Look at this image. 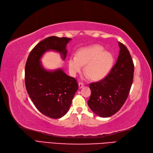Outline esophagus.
I'll return each mask as SVG.
<instances>
[{
    "label": "esophagus",
    "mask_w": 153,
    "mask_h": 153,
    "mask_svg": "<svg viewBox=\"0 0 153 153\" xmlns=\"http://www.w3.org/2000/svg\"><path fill=\"white\" fill-rule=\"evenodd\" d=\"M83 86H84V84H83V83H82V82H80V83H79V89H81V88H82Z\"/></svg>",
    "instance_id": "esophagus-1"
}]
</instances>
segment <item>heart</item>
<instances>
[{"mask_svg":"<svg viewBox=\"0 0 153 153\" xmlns=\"http://www.w3.org/2000/svg\"><path fill=\"white\" fill-rule=\"evenodd\" d=\"M113 64V57L109 52L105 51L100 45H94L80 49L77 55L69 58L68 66L70 74L76 76L85 65L86 76L93 79L103 78L109 72Z\"/></svg>","mask_w":153,"mask_h":153,"instance_id":"b5f03b06","label":"heart"}]
</instances>
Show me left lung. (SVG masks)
Masks as SVG:
<instances>
[{
	"label": "left lung",
	"mask_w": 153,
	"mask_h": 153,
	"mask_svg": "<svg viewBox=\"0 0 153 153\" xmlns=\"http://www.w3.org/2000/svg\"><path fill=\"white\" fill-rule=\"evenodd\" d=\"M120 48L116 64L103 79L89 84L91 96L88 106L101 117H109L123 105L133 83L134 64L127 47L119 42Z\"/></svg>",
	"instance_id": "obj_1"
}]
</instances>
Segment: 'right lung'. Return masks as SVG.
Masks as SVG:
<instances>
[{"mask_svg":"<svg viewBox=\"0 0 153 153\" xmlns=\"http://www.w3.org/2000/svg\"><path fill=\"white\" fill-rule=\"evenodd\" d=\"M68 38L50 36L40 42L30 53L25 67V85L32 101L39 111L52 119L66 114L76 92L77 80L68 76L62 69L48 71L42 65L44 53L53 50L65 59Z\"/></svg>","mask_w":153,"mask_h":153,"instance_id":"obj_1","label":"right lung"}]
</instances>
